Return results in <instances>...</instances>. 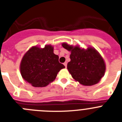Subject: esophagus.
Returning a JSON list of instances; mask_svg holds the SVG:
<instances>
[{
	"instance_id": "esophagus-1",
	"label": "esophagus",
	"mask_w": 122,
	"mask_h": 122,
	"mask_svg": "<svg viewBox=\"0 0 122 122\" xmlns=\"http://www.w3.org/2000/svg\"><path fill=\"white\" fill-rule=\"evenodd\" d=\"M63 65H65V68H66V66H67V63H66V62H65V63H63Z\"/></svg>"
}]
</instances>
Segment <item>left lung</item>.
I'll use <instances>...</instances> for the list:
<instances>
[{
	"mask_svg": "<svg viewBox=\"0 0 122 122\" xmlns=\"http://www.w3.org/2000/svg\"><path fill=\"white\" fill-rule=\"evenodd\" d=\"M65 49L71 51V61L67 68L76 81L84 86H93L97 84L104 76L106 66L103 58L94 48L81 49L79 46L62 44Z\"/></svg>",
	"mask_w": 122,
	"mask_h": 122,
	"instance_id": "obj_1",
	"label": "left lung"
}]
</instances>
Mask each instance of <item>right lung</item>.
Returning <instances> with one entry per match:
<instances>
[{
	"instance_id": "right-lung-1",
	"label": "right lung",
	"mask_w": 122,
	"mask_h": 122,
	"mask_svg": "<svg viewBox=\"0 0 122 122\" xmlns=\"http://www.w3.org/2000/svg\"><path fill=\"white\" fill-rule=\"evenodd\" d=\"M64 68L59 62V56L54 54L53 47L51 45H46L43 49L32 47L24 55L20 65L24 79L35 87L48 86Z\"/></svg>"
}]
</instances>
